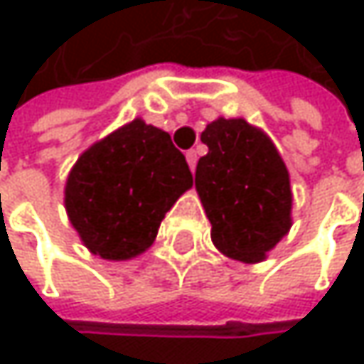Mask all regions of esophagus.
<instances>
[{
    "label": "esophagus",
    "instance_id": "1",
    "mask_svg": "<svg viewBox=\"0 0 364 364\" xmlns=\"http://www.w3.org/2000/svg\"><path fill=\"white\" fill-rule=\"evenodd\" d=\"M185 158H187L189 168H191V171H196V164H198V151H196V149H189V151L185 154Z\"/></svg>",
    "mask_w": 364,
    "mask_h": 364
}]
</instances>
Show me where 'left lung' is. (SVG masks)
<instances>
[{
    "instance_id": "obj_1",
    "label": "left lung",
    "mask_w": 364,
    "mask_h": 364,
    "mask_svg": "<svg viewBox=\"0 0 364 364\" xmlns=\"http://www.w3.org/2000/svg\"><path fill=\"white\" fill-rule=\"evenodd\" d=\"M196 189L223 255L257 263L291 230V181L274 143L247 119L219 117L202 132Z\"/></svg>"
}]
</instances>
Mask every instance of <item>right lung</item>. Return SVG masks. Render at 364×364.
I'll return each mask as SVG.
<instances>
[{"mask_svg":"<svg viewBox=\"0 0 364 364\" xmlns=\"http://www.w3.org/2000/svg\"><path fill=\"white\" fill-rule=\"evenodd\" d=\"M191 183L171 134L136 117L77 158L65 208L90 253L124 261L154 245L164 215Z\"/></svg>","mask_w":364,"mask_h":364,"instance_id":"right-lung-1","label":"right lung"}]
</instances>
